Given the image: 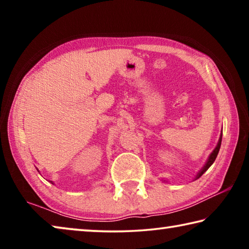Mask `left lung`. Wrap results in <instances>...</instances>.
I'll return each mask as SVG.
<instances>
[{
	"label": "left lung",
	"instance_id": "8db88e82",
	"mask_svg": "<svg viewBox=\"0 0 249 249\" xmlns=\"http://www.w3.org/2000/svg\"><path fill=\"white\" fill-rule=\"evenodd\" d=\"M221 142H222V134H221V136H220V140H218V142H217L216 147H215V148H214V150L212 151V153H211L210 157H209V159H208V161H206V163L203 166V168H202V169L199 171V174L196 175V180L199 179L200 177H201L202 175H203L204 172H205L206 170H208L211 166H212V163H213L214 161H215L218 151H220V148H221Z\"/></svg>",
	"mask_w": 249,
	"mask_h": 249
}]
</instances>
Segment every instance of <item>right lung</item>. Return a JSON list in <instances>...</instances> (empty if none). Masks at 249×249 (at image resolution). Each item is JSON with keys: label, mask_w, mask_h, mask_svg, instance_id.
<instances>
[{"label": "right lung", "mask_w": 249, "mask_h": 249, "mask_svg": "<svg viewBox=\"0 0 249 249\" xmlns=\"http://www.w3.org/2000/svg\"><path fill=\"white\" fill-rule=\"evenodd\" d=\"M50 182H52V183H53V181H50Z\"/></svg>", "instance_id": "obj_1"}]
</instances>
